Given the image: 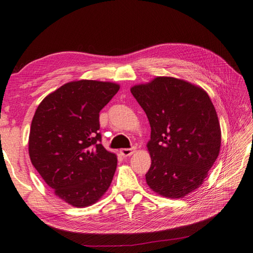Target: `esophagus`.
I'll list each match as a JSON object with an SVG mask.
<instances>
[{
    "mask_svg": "<svg viewBox=\"0 0 253 253\" xmlns=\"http://www.w3.org/2000/svg\"><path fill=\"white\" fill-rule=\"evenodd\" d=\"M135 151H136V147L133 146V147H130V149H123V150H120V154L123 155L124 157H129V156H132L135 153Z\"/></svg>",
    "mask_w": 253,
    "mask_h": 253,
    "instance_id": "obj_1",
    "label": "esophagus"
}]
</instances>
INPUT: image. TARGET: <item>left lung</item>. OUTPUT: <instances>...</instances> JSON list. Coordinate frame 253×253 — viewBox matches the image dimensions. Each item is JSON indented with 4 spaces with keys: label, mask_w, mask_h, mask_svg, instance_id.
<instances>
[{
    "label": "left lung",
    "mask_w": 253,
    "mask_h": 253,
    "mask_svg": "<svg viewBox=\"0 0 253 253\" xmlns=\"http://www.w3.org/2000/svg\"><path fill=\"white\" fill-rule=\"evenodd\" d=\"M130 92L151 126L147 185L163 197L183 198L202 184L219 156L221 127L213 104L202 88L173 77H156Z\"/></svg>",
    "instance_id": "1"
}]
</instances>
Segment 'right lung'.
<instances>
[{
	"instance_id": "right-lung-1",
	"label": "right lung",
	"mask_w": 253,
	"mask_h": 253,
	"mask_svg": "<svg viewBox=\"0 0 253 253\" xmlns=\"http://www.w3.org/2000/svg\"><path fill=\"white\" fill-rule=\"evenodd\" d=\"M119 84L82 80L42 99L29 134L31 163L54 194L75 207L96 203L108 190L117 157L102 146L99 112Z\"/></svg>"
}]
</instances>
